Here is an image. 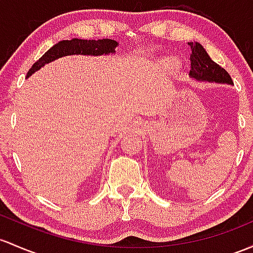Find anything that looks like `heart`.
Segmentation results:
<instances>
[{
  "instance_id": "1",
  "label": "heart",
  "mask_w": 253,
  "mask_h": 253,
  "mask_svg": "<svg viewBox=\"0 0 253 253\" xmlns=\"http://www.w3.org/2000/svg\"><path fill=\"white\" fill-rule=\"evenodd\" d=\"M170 66H173V63H170Z\"/></svg>"
}]
</instances>
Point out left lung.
Masks as SVG:
<instances>
[{"mask_svg": "<svg viewBox=\"0 0 253 253\" xmlns=\"http://www.w3.org/2000/svg\"><path fill=\"white\" fill-rule=\"evenodd\" d=\"M188 45L191 46V50H192L190 71L191 78L199 80V82L218 83V84L229 85L233 84L232 78H230L228 72L222 68L220 65L213 62L201 44L190 42Z\"/></svg>", "mask_w": 253, "mask_h": 253, "instance_id": "obj_1", "label": "left lung"}]
</instances>
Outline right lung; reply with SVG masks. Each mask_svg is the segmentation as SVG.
<instances>
[{
  "mask_svg": "<svg viewBox=\"0 0 253 253\" xmlns=\"http://www.w3.org/2000/svg\"><path fill=\"white\" fill-rule=\"evenodd\" d=\"M118 46V42L114 40H78L73 38L71 41H61L59 43L51 46L40 60L36 61L27 72L26 78L32 76L35 72L41 69L46 63L60 59V57L68 56V55H91V56H98V55H109L115 52V48Z\"/></svg>",
  "mask_w": 253,
  "mask_h": 253,
  "instance_id": "1",
  "label": "right lung"
}]
</instances>
